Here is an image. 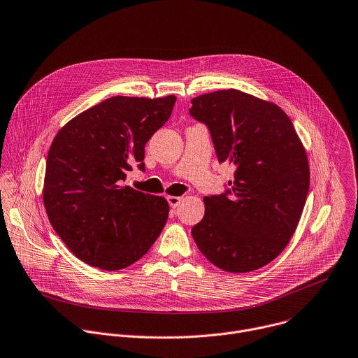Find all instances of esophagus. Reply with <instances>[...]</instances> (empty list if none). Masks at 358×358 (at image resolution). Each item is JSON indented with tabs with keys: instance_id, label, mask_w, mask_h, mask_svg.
<instances>
[{
	"instance_id": "1",
	"label": "esophagus",
	"mask_w": 358,
	"mask_h": 358,
	"mask_svg": "<svg viewBox=\"0 0 358 358\" xmlns=\"http://www.w3.org/2000/svg\"><path fill=\"white\" fill-rule=\"evenodd\" d=\"M167 201L171 208H177L180 205V202L182 201V198L181 196H167Z\"/></svg>"
}]
</instances>
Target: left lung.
<instances>
[{"label": "left lung", "instance_id": "1", "mask_svg": "<svg viewBox=\"0 0 358 358\" xmlns=\"http://www.w3.org/2000/svg\"><path fill=\"white\" fill-rule=\"evenodd\" d=\"M191 103L189 115L208 127L219 163L236 167L229 189L203 198L194 241L223 271L259 270L287 248L298 226L309 189L306 152L273 102L230 88Z\"/></svg>", "mask_w": 358, "mask_h": 358}]
</instances>
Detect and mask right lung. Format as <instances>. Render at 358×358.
Masks as SVG:
<instances>
[{
    "label": "right lung",
    "instance_id": "1",
    "mask_svg": "<svg viewBox=\"0 0 358 358\" xmlns=\"http://www.w3.org/2000/svg\"><path fill=\"white\" fill-rule=\"evenodd\" d=\"M176 96H112L81 112L56 135L48 153L43 202L69 250L105 271L142 259L167 217L163 196L124 181L145 171V145L171 115Z\"/></svg>",
    "mask_w": 358,
    "mask_h": 358
}]
</instances>
